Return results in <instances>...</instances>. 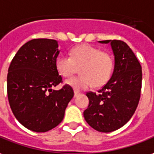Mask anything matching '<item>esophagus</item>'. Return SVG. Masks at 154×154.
<instances>
[{
	"label": "esophagus",
	"instance_id": "obj_1",
	"mask_svg": "<svg viewBox=\"0 0 154 154\" xmlns=\"http://www.w3.org/2000/svg\"><path fill=\"white\" fill-rule=\"evenodd\" d=\"M78 95H79V92H78V91H75V97H77Z\"/></svg>",
	"mask_w": 154,
	"mask_h": 154
}]
</instances>
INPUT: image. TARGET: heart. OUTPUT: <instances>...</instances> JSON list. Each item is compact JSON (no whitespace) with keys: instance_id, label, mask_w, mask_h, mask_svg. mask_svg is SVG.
Wrapping results in <instances>:
<instances>
[{"instance_id":"heart-1","label":"heart","mask_w":154,"mask_h":154,"mask_svg":"<svg viewBox=\"0 0 154 154\" xmlns=\"http://www.w3.org/2000/svg\"><path fill=\"white\" fill-rule=\"evenodd\" d=\"M56 69L64 78H69L81 66V75L73 77L65 83L75 91H84L95 86H101L110 79L113 71V58L107 52H102L94 46L83 44L75 47L70 56L59 55L56 59Z\"/></svg>"}]
</instances>
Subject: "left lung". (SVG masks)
Listing matches in <instances>:
<instances>
[{
	"instance_id": "obj_1",
	"label": "left lung",
	"mask_w": 154,
	"mask_h": 154,
	"mask_svg": "<svg viewBox=\"0 0 154 154\" xmlns=\"http://www.w3.org/2000/svg\"><path fill=\"white\" fill-rule=\"evenodd\" d=\"M110 43L114 54L111 79L98 93L88 92V108L84 117L91 128L101 132L121 128L131 119L140 100L142 67L127 43L121 40L99 41Z\"/></svg>"
}]
</instances>
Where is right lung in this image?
<instances>
[{
  "label": "right lung",
  "instance_id": "1",
  "mask_svg": "<svg viewBox=\"0 0 154 154\" xmlns=\"http://www.w3.org/2000/svg\"><path fill=\"white\" fill-rule=\"evenodd\" d=\"M59 52L56 40L32 39L20 48L8 69L11 109L31 131L45 132L57 127L74 96L69 85L59 91L52 89L62 82L55 64Z\"/></svg>",
  "mask_w": 154,
  "mask_h": 154
}]
</instances>
